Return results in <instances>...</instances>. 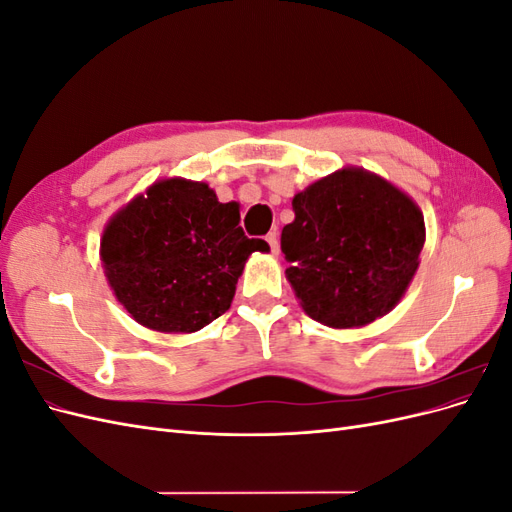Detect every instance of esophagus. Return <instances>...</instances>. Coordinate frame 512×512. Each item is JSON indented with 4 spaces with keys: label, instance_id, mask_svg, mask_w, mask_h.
Returning a JSON list of instances; mask_svg holds the SVG:
<instances>
[{
    "label": "esophagus",
    "instance_id": "1",
    "mask_svg": "<svg viewBox=\"0 0 512 512\" xmlns=\"http://www.w3.org/2000/svg\"><path fill=\"white\" fill-rule=\"evenodd\" d=\"M267 243H269V247H271V254H280V241H277L275 232H269V235H267Z\"/></svg>",
    "mask_w": 512,
    "mask_h": 512
}]
</instances>
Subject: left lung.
<instances>
[{"mask_svg": "<svg viewBox=\"0 0 512 512\" xmlns=\"http://www.w3.org/2000/svg\"><path fill=\"white\" fill-rule=\"evenodd\" d=\"M292 209L282 252L305 314L333 329H352L391 312L418 269L421 209L361 168L312 183L292 198Z\"/></svg>", "mask_w": 512, "mask_h": 512, "instance_id": "1", "label": "left lung"}]
</instances>
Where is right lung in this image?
Segmentation results:
<instances>
[{"mask_svg":"<svg viewBox=\"0 0 512 512\" xmlns=\"http://www.w3.org/2000/svg\"><path fill=\"white\" fill-rule=\"evenodd\" d=\"M237 203H220L207 183H153L108 222L100 254L108 284L147 329L192 333L232 303L245 260L267 252L247 239Z\"/></svg>","mask_w":512,"mask_h":512,"instance_id":"obj_1","label":"right lung"}]
</instances>
